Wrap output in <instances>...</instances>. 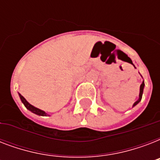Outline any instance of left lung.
Here are the masks:
<instances>
[{
    "label": "left lung",
    "instance_id": "left-lung-1",
    "mask_svg": "<svg viewBox=\"0 0 160 160\" xmlns=\"http://www.w3.org/2000/svg\"><path fill=\"white\" fill-rule=\"evenodd\" d=\"M144 82L143 81L142 82V84L140 85V89H139V100H137L136 102H134V104L133 105V107H134L135 105H137V104H139V102H140V100H141L142 99V95H143V91H144Z\"/></svg>",
    "mask_w": 160,
    "mask_h": 160
}]
</instances>
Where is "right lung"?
<instances>
[{
  "label": "right lung",
  "mask_w": 160,
  "mask_h": 160,
  "mask_svg": "<svg viewBox=\"0 0 160 160\" xmlns=\"http://www.w3.org/2000/svg\"><path fill=\"white\" fill-rule=\"evenodd\" d=\"M19 96H20V98H21V102L23 103L24 105L26 106V109H29L30 111H31L32 113H34V114H37V115H41V116H46V115H47V114H46L45 111L38 109V108H36V107L33 106V105H31L30 103L27 102V100H26V99H25V98H24L21 94H20V93H19Z\"/></svg>",
  "instance_id": "obj_1"
}]
</instances>
